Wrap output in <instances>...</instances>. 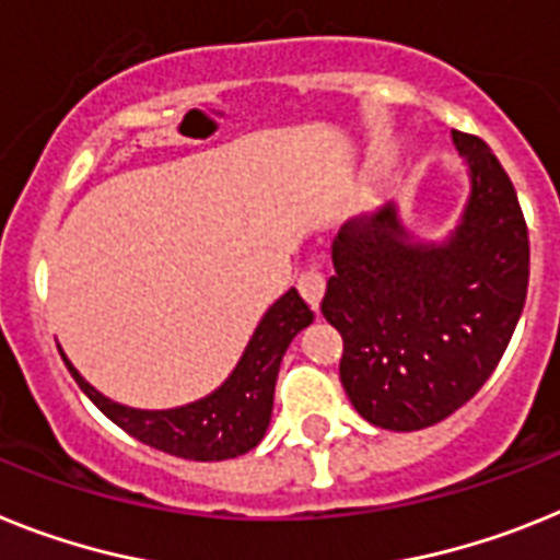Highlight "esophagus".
Instances as JSON below:
<instances>
[{"label":"esophagus","mask_w":560,"mask_h":560,"mask_svg":"<svg viewBox=\"0 0 560 560\" xmlns=\"http://www.w3.org/2000/svg\"><path fill=\"white\" fill-rule=\"evenodd\" d=\"M324 288H327V281H324V272L318 267H310L299 276V293L304 295V302L313 310H318V304H322Z\"/></svg>","instance_id":"34e87169"}]
</instances>
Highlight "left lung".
I'll use <instances>...</instances> for the list:
<instances>
[{
	"instance_id": "8db88e82",
	"label": "left lung",
	"mask_w": 560,
	"mask_h": 560,
	"mask_svg": "<svg viewBox=\"0 0 560 560\" xmlns=\"http://www.w3.org/2000/svg\"><path fill=\"white\" fill-rule=\"evenodd\" d=\"M453 144L469 196L447 236L418 238L387 205L332 242L322 313L345 338V393L382 430H424L476 396L527 302L529 238L515 187L478 136L453 130Z\"/></svg>"
}]
</instances>
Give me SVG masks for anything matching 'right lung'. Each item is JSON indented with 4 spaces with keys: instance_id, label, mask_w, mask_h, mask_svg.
I'll return each mask as SVG.
<instances>
[{
    "instance_id": "1",
    "label": "right lung",
    "mask_w": 560,
    "mask_h": 560,
    "mask_svg": "<svg viewBox=\"0 0 560 560\" xmlns=\"http://www.w3.org/2000/svg\"><path fill=\"white\" fill-rule=\"evenodd\" d=\"M310 324L313 310L304 304L299 290L290 288L261 316L233 373L205 398L171 410H139L113 401L91 382H84V375L70 364L62 347L59 352L84 396L133 439L190 462H224L250 453L265 439L279 364L290 341Z\"/></svg>"
}]
</instances>
